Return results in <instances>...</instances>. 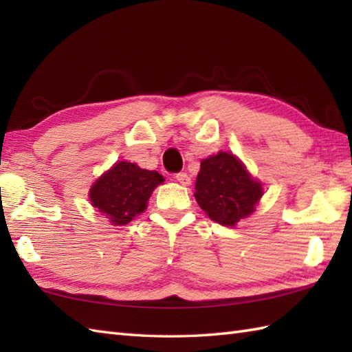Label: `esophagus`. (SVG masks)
I'll return each mask as SVG.
<instances>
[{"instance_id": "esophagus-1", "label": "esophagus", "mask_w": 352, "mask_h": 352, "mask_svg": "<svg viewBox=\"0 0 352 352\" xmlns=\"http://www.w3.org/2000/svg\"><path fill=\"white\" fill-rule=\"evenodd\" d=\"M175 180L183 184V186H189L190 184V177L186 174V172H178V174L175 175Z\"/></svg>"}]
</instances>
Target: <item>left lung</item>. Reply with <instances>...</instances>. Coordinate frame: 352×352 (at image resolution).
Returning a JSON list of instances; mask_svg holds the SVG:
<instances>
[{
    "mask_svg": "<svg viewBox=\"0 0 352 352\" xmlns=\"http://www.w3.org/2000/svg\"><path fill=\"white\" fill-rule=\"evenodd\" d=\"M261 197L263 186L234 154L219 151L201 162L195 199L212 221L234 227L256 210Z\"/></svg>",
    "mask_w": 352,
    "mask_h": 352,
    "instance_id": "obj_1",
    "label": "left lung"
}]
</instances>
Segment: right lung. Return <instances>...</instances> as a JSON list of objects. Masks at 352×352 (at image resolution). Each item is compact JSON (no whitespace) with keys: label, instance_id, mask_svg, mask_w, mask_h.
<instances>
[{"label":"right lung","instance_id":"obj_1","mask_svg":"<svg viewBox=\"0 0 352 352\" xmlns=\"http://www.w3.org/2000/svg\"><path fill=\"white\" fill-rule=\"evenodd\" d=\"M163 182L164 178L157 170L118 162L94 183L89 198L113 226H126L134 216L146 210L153 190Z\"/></svg>","mask_w":352,"mask_h":352}]
</instances>
